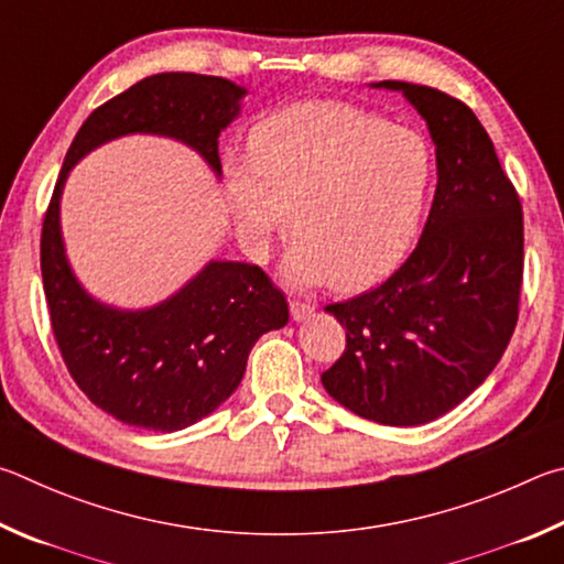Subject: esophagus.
Segmentation results:
<instances>
[{
    "label": "esophagus",
    "instance_id": "esophagus-1",
    "mask_svg": "<svg viewBox=\"0 0 564 564\" xmlns=\"http://www.w3.org/2000/svg\"><path fill=\"white\" fill-rule=\"evenodd\" d=\"M290 314H292V319H294V322H304V319H310L312 314H314V304H310V302H300V300H292V302H290Z\"/></svg>",
    "mask_w": 564,
    "mask_h": 564
}]
</instances>
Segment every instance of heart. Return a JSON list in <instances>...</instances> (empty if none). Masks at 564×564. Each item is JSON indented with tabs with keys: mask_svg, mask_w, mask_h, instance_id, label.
Masks as SVG:
<instances>
[{
	"mask_svg": "<svg viewBox=\"0 0 564 564\" xmlns=\"http://www.w3.org/2000/svg\"><path fill=\"white\" fill-rule=\"evenodd\" d=\"M225 191L254 257L290 225L284 274L361 290L397 270L436 191V148L419 128L341 101H302L254 126L250 155H227Z\"/></svg>",
	"mask_w": 564,
	"mask_h": 564,
	"instance_id": "b5f03b06",
	"label": "heart"
}]
</instances>
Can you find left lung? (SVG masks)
Wrapping results in <instances>:
<instances>
[{"label": "left lung", "instance_id": "8db88e82", "mask_svg": "<svg viewBox=\"0 0 564 564\" xmlns=\"http://www.w3.org/2000/svg\"><path fill=\"white\" fill-rule=\"evenodd\" d=\"M426 118L438 185L426 227L397 272L327 304L347 349L322 373L332 399L383 426H419L468 399L518 324L522 205L470 108L431 86L379 82Z\"/></svg>", "mask_w": 564, "mask_h": 564}]
</instances>
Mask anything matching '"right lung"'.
Instances as JSON below:
<instances>
[{
    "mask_svg": "<svg viewBox=\"0 0 564 564\" xmlns=\"http://www.w3.org/2000/svg\"><path fill=\"white\" fill-rule=\"evenodd\" d=\"M247 91L220 76L155 74L98 106L64 158L42 227V276L54 339L76 387L108 416L173 433L193 426L240 387L262 334L290 319L288 300L257 264L207 262L181 292L151 310L96 302L68 267L58 200L66 175L106 141L167 135L195 148L220 175L217 135Z\"/></svg>",
    "mask_w": 564,
    "mask_h": 564,
    "instance_id": "right-lung-1",
    "label": "right lung"
}]
</instances>
